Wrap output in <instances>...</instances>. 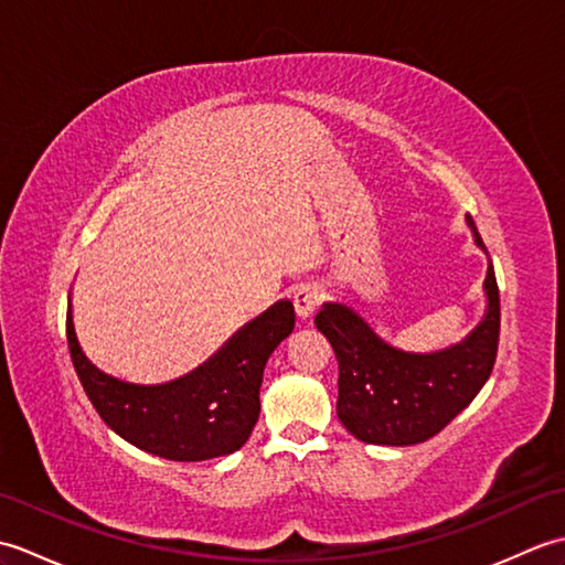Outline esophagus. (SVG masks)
<instances>
[{
    "mask_svg": "<svg viewBox=\"0 0 565 565\" xmlns=\"http://www.w3.org/2000/svg\"><path fill=\"white\" fill-rule=\"evenodd\" d=\"M322 286L320 284H303L301 289H296L294 294V306H296V313L298 318H310L316 313V308L322 303Z\"/></svg>",
    "mask_w": 565,
    "mask_h": 565,
    "instance_id": "1",
    "label": "esophagus"
}]
</instances>
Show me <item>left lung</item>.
Masks as SVG:
<instances>
[{
    "label": "left lung",
    "mask_w": 565,
    "mask_h": 565,
    "mask_svg": "<svg viewBox=\"0 0 565 565\" xmlns=\"http://www.w3.org/2000/svg\"><path fill=\"white\" fill-rule=\"evenodd\" d=\"M476 243L483 245L473 221ZM488 313L466 342L437 354H405L379 340L354 310L328 303L316 316L338 356V417L366 444L405 447L435 437L483 388L495 366L500 291L493 264L486 276Z\"/></svg>",
    "instance_id": "8db88e82"
}]
</instances>
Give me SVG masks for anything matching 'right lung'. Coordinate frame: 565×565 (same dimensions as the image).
<instances>
[{
    "instance_id": "add662e5",
    "label": "right lung",
    "mask_w": 565,
    "mask_h": 565,
    "mask_svg": "<svg viewBox=\"0 0 565 565\" xmlns=\"http://www.w3.org/2000/svg\"><path fill=\"white\" fill-rule=\"evenodd\" d=\"M296 326L289 301L239 330L209 364L164 386H134L102 374L82 354L67 308V347L99 417L134 447L170 461H203L237 451L259 417L269 354Z\"/></svg>"
}]
</instances>
